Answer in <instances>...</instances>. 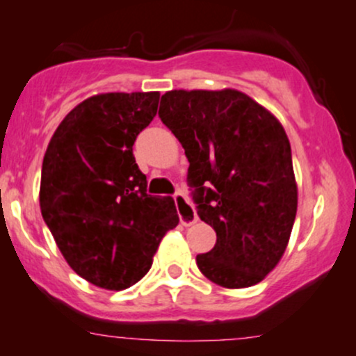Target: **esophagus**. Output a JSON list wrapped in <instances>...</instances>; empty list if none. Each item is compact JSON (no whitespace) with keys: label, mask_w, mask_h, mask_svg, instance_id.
Here are the masks:
<instances>
[{"label":"esophagus","mask_w":356,"mask_h":356,"mask_svg":"<svg viewBox=\"0 0 356 356\" xmlns=\"http://www.w3.org/2000/svg\"><path fill=\"white\" fill-rule=\"evenodd\" d=\"M175 201V207H177V213H179V220L184 227L193 225V223L197 222V215H196V209H194L193 204L189 203L188 197L184 194L177 193L174 196Z\"/></svg>","instance_id":"obj_1"}]
</instances>
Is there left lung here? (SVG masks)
Instances as JSON below:
<instances>
[{
	"label": "left lung",
	"mask_w": 356,
	"mask_h": 356,
	"mask_svg": "<svg viewBox=\"0 0 356 356\" xmlns=\"http://www.w3.org/2000/svg\"><path fill=\"white\" fill-rule=\"evenodd\" d=\"M159 115L189 160L197 215L216 232L215 247L196 256L200 271L225 288L263 282L285 254L297 215L282 122L234 88L170 90Z\"/></svg>",
	"instance_id": "1"
}]
</instances>
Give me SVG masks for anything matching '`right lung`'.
I'll return each mask as SVG.
<instances>
[{"label": "right lung", "mask_w": 356, "mask_h": 356, "mask_svg": "<svg viewBox=\"0 0 356 356\" xmlns=\"http://www.w3.org/2000/svg\"><path fill=\"white\" fill-rule=\"evenodd\" d=\"M159 99V92L88 97L63 119L44 155V222L71 269L106 290L140 282L179 223L172 197L147 194L133 155Z\"/></svg>", "instance_id": "1"}]
</instances>
